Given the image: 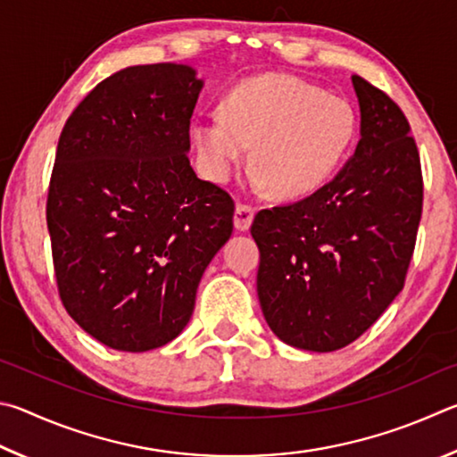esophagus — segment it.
<instances>
[{
	"mask_svg": "<svg viewBox=\"0 0 457 457\" xmlns=\"http://www.w3.org/2000/svg\"><path fill=\"white\" fill-rule=\"evenodd\" d=\"M254 219V208L249 204H237L235 211V228L237 230H249Z\"/></svg>",
	"mask_w": 457,
	"mask_h": 457,
	"instance_id": "obj_1",
	"label": "esophagus"
}]
</instances>
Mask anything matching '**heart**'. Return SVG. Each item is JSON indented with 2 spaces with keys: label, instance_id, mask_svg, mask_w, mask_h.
<instances>
[{
  "label": "heart",
  "instance_id": "heart-1",
  "mask_svg": "<svg viewBox=\"0 0 457 457\" xmlns=\"http://www.w3.org/2000/svg\"><path fill=\"white\" fill-rule=\"evenodd\" d=\"M357 132L347 98L287 74H267L237 84L220 112L192 126L203 170L227 182L251 152L253 187L281 198L313 195L345 160Z\"/></svg>",
  "mask_w": 457,
  "mask_h": 457
}]
</instances>
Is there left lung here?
I'll return each instance as SVG.
<instances>
[{
    "mask_svg": "<svg viewBox=\"0 0 457 457\" xmlns=\"http://www.w3.org/2000/svg\"><path fill=\"white\" fill-rule=\"evenodd\" d=\"M361 138L337 176L299 203L265 208L262 315L287 345L329 353L353 343L403 289L421 219L423 180L410 122L386 92L351 76Z\"/></svg>",
    "mask_w": 457,
    "mask_h": 457,
    "instance_id": "8db88e82",
    "label": "left lung"
}]
</instances>
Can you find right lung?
<instances>
[{
    "label": "right lung",
    "instance_id": "1",
    "mask_svg": "<svg viewBox=\"0 0 457 457\" xmlns=\"http://www.w3.org/2000/svg\"><path fill=\"white\" fill-rule=\"evenodd\" d=\"M203 79L187 63L104 79L60 134L47 230L63 307L104 345L142 353L188 325L235 203L188 160Z\"/></svg>",
    "mask_w": 457,
    "mask_h": 457
}]
</instances>
